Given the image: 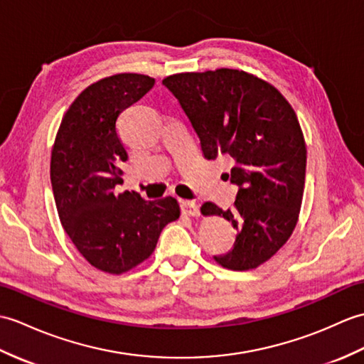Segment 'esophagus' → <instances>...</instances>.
<instances>
[{
    "label": "esophagus",
    "instance_id": "1",
    "mask_svg": "<svg viewBox=\"0 0 364 364\" xmlns=\"http://www.w3.org/2000/svg\"><path fill=\"white\" fill-rule=\"evenodd\" d=\"M181 210H183L184 215H189V217H198L200 215V208L193 201L181 200Z\"/></svg>",
    "mask_w": 364,
    "mask_h": 364
}]
</instances>
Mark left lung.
<instances>
[{"instance_id":"obj_1","label":"left lung","mask_w":364,"mask_h":364,"mask_svg":"<svg viewBox=\"0 0 364 364\" xmlns=\"http://www.w3.org/2000/svg\"><path fill=\"white\" fill-rule=\"evenodd\" d=\"M163 85L189 117L205 158L232 159L225 175L239 188L234 208L201 206L203 215H220L237 232L215 262L234 272L259 267L298 222L307 150L296 113L273 85L239 70L173 74Z\"/></svg>"}]
</instances>
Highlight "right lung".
<instances>
[{
  "label": "right lung",
  "instance_id": "1",
  "mask_svg": "<svg viewBox=\"0 0 364 364\" xmlns=\"http://www.w3.org/2000/svg\"><path fill=\"white\" fill-rule=\"evenodd\" d=\"M155 79L116 74L83 90L65 113L50 155V183L66 234L90 264L109 274L139 265L154 252L163 228L180 217L173 197L146 201L116 193L129 155L116 121Z\"/></svg>",
  "mask_w": 364,
  "mask_h": 364
}]
</instances>
